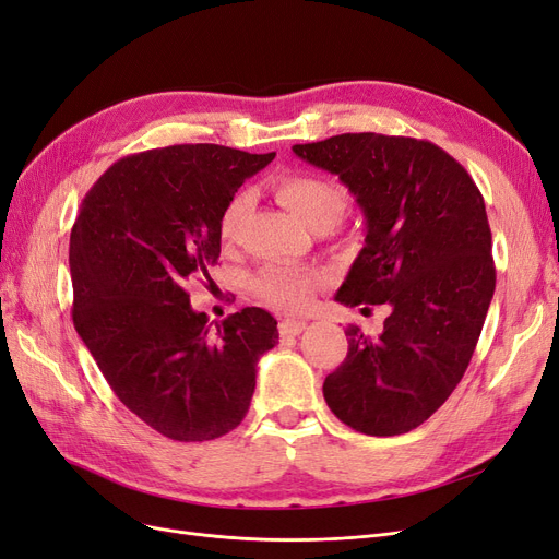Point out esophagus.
I'll return each mask as SVG.
<instances>
[{
    "label": "esophagus",
    "instance_id": "1",
    "mask_svg": "<svg viewBox=\"0 0 559 559\" xmlns=\"http://www.w3.org/2000/svg\"><path fill=\"white\" fill-rule=\"evenodd\" d=\"M305 321H296V319H282L280 321V333L282 335H288V337H296L305 331Z\"/></svg>",
    "mask_w": 559,
    "mask_h": 559
}]
</instances>
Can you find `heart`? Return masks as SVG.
Returning <instances> with one entry per match:
<instances>
[{
    "instance_id": "b5f03b06",
    "label": "heart",
    "mask_w": 559,
    "mask_h": 559,
    "mask_svg": "<svg viewBox=\"0 0 559 559\" xmlns=\"http://www.w3.org/2000/svg\"><path fill=\"white\" fill-rule=\"evenodd\" d=\"M277 201L312 230L333 228L346 207V191L340 182L319 176L312 170H286L275 182ZM249 210V194L238 191L230 199L219 217V236L230 240ZM323 284V275L310 267H292L280 263H267L249 277V288L263 302L280 307V310L298 312L312 300V294Z\"/></svg>"
}]
</instances>
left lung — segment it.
<instances>
[{
  "label": "left lung",
  "mask_w": 559,
  "mask_h": 559,
  "mask_svg": "<svg viewBox=\"0 0 559 559\" xmlns=\"http://www.w3.org/2000/svg\"><path fill=\"white\" fill-rule=\"evenodd\" d=\"M294 152L340 176L365 215V247L335 300L389 307L379 335L346 329L349 352L323 397L356 432H409L449 400L484 329L495 294L484 197L430 141L362 131Z\"/></svg>",
  "instance_id": "1"
}]
</instances>
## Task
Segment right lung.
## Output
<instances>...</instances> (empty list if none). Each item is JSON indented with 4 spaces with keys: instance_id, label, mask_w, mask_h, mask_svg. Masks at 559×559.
Masks as SVG:
<instances>
[{
    "instance_id": "right-lung-1",
    "label": "right lung",
    "mask_w": 559,
    "mask_h": 559,
    "mask_svg": "<svg viewBox=\"0 0 559 559\" xmlns=\"http://www.w3.org/2000/svg\"><path fill=\"white\" fill-rule=\"evenodd\" d=\"M273 157L213 143L129 155L92 185L71 228L75 331L124 407L168 439L238 428L257 362L280 340L261 307L213 333L187 294L219 259L224 205Z\"/></svg>"
}]
</instances>
